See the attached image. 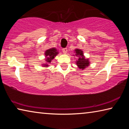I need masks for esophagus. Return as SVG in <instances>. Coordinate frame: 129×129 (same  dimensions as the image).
Listing matches in <instances>:
<instances>
[{
  "label": "esophagus",
  "instance_id": "1",
  "mask_svg": "<svg viewBox=\"0 0 129 129\" xmlns=\"http://www.w3.org/2000/svg\"><path fill=\"white\" fill-rule=\"evenodd\" d=\"M67 51H68V49H67V48H65L62 49V52H63V53H64L66 54L67 53Z\"/></svg>",
  "mask_w": 129,
  "mask_h": 129
}]
</instances>
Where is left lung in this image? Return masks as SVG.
Here are the masks:
<instances>
[{
    "label": "left lung",
    "instance_id": "8db88e82",
    "mask_svg": "<svg viewBox=\"0 0 129 129\" xmlns=\"http://www.w3.org/2000/svg\"><path fill=\"white\" fill-rule=\"evenodd\" d=\"M75 54H73L74 56L77 57V60H76V65H77L78 68L82 70H84L88 67L90 62H89V58H86L85 57L84 55V53L82 50L79 49H76L75 50Z\"/></svg>",
    "mask_w": 129,
    "mask_h": 129
}]
</instances>
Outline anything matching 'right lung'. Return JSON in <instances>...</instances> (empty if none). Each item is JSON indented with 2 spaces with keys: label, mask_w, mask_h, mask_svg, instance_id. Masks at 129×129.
I'll return each mask as SVG.
<instances>
[{
  "label": "right lung",
  "mask_w": 129,
  "mask_h": 129,
  "mask_svg": "<svg viewBox=\"0 0 129 129\" xmlns=\"http://www.w3.org/2000/svg\"><path fill=\"white\" fill-rule=\"evenodd\" d=\"M45 64H42L43 67H49L48 64L51 63V61L58 54V51L55 48H52L49 49L47 50L45 52Z\"/></svg>",
  "instance_id": "add662e5"
}]
</instances>
